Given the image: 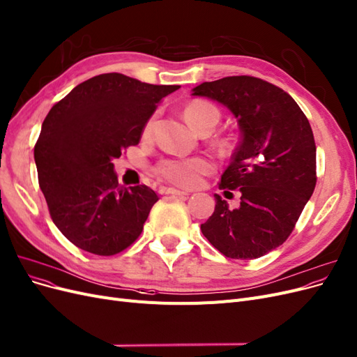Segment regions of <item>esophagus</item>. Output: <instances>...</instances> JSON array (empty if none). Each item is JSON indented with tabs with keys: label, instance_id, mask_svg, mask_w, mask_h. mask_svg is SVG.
Masks as SVG:
<instances>
[{
	"label": "esophagus",
	"instance_id": "34e87169",
	"mask_svg": "<svg viewBox=\"0 0 357 357\" xmlns=\"http://www.w3.org/2000/svg\"><path fill=\"white\" fill-rule=\"evenodd\" d=\"M165 193H168V195H174V196H189L190 193L189 192H184V190H178V189H174V188H168V189H165Z\"/></svg>",
	"mask_w": 357,
	"mask_h": 357
}]
</instances>
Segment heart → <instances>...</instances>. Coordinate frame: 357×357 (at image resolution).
<instances>
[{
  "instance_id": "heart-1",
  "label": "heart",
  "mask_w": 357,
  "mask_h": 357,
  "mask_svg": "<svg viewBox=\"0 0 357 357\" xmlns=\"http://www.w3.org/2000/svg\"><path fill=\"white\" fill-rule=\"evenodd\" d=\"M184 115L189 124L198 130L208 122H218L220 114L215 106L202 102L195 100L189 103L184 109ZM155 122V116H152L144 126V134H149L152 131ZM211 162L205 158H184V156H174V158H165L156 165V173L161 176L164 180L177 184L181 188H192L198 184L202 174H206L211 171Z\"/></svg>"
}]
</instances>
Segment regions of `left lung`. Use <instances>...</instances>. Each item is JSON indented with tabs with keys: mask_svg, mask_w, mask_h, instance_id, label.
<instances>
[{
	"mask_svg": "<svg viewBox=\"0 0 357 357\" xmlns=\"http://www.w3.org/2000/svg\"><path fill=\"white\" fill-rule=\"evenodd\" d=\"M192 96L211 99L236 118L241 142L221 176L241 192V205L214 195L201 230L229 258L252 260L284 243L316 186V144L300 106L276 85L254 77L202 82Z\"/></svg>",
	"mask_w": 357,
	"mask_h": 357,
	"instance_id": "8db88e82",
	"label": "left lung"
}]
</instances>
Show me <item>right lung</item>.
I'll list each match as a JSON object with an SVG mask.
<instances>
[{"instance_id":"add662e5","label":"right lung","mask_w":357,"mask_h":357,"mask_svg":"<svg viewBox=\"0 0 357 357\" xmlns=\"http://www.w3.org/2000/svg\"><path fill=\"white\" fill-rule=\"evenodd\" d=\"M180 85L102 73L77 85L45 116L33 158L53 223L78 248L114 255L143 230L156 193L118 183L112 161L140 142L156 105Z\"/></svg>"}]
</instances>
